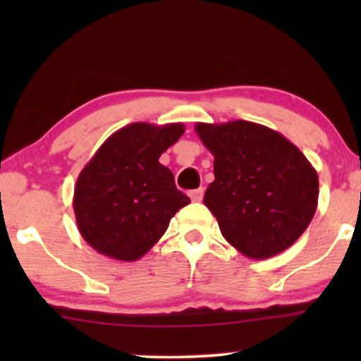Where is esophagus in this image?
<instances>
[{
  "instance_id": "34e87169",
  "label": "esophagus",
  "mask_w": 361,
  "mask_h": 361,
  "mask_svg": "<svg viewBox=\"0 0 361 361\" xmlns=\"http://www.w3.org/2000/svg\"><path fill=\"white\" fill-rule=\"evenodd\" d=\"M189 195H190V199L194 200V202H202V199H204V189H195V190H190L189 192Z\"/></svg>"
}]
</instances>
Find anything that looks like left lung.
I'll use <instances>...</instances> for the list:
<instances>
[{"mask_svg":"<svg viewBox=\"0 0 361 361\" xmlns=\"http://www.w3.org/2000/svg\"><path fill=\"white\" fill-rule=\"evenodd\" d=\"M195 131L215 157L204 204L224 238L251 259L288 250L317 210L319 177L307 157L258 123H197Z\"/></svg>","mask_w":361,"mask_h":361,"instance_id":"1","label":"left lung"}]
</instances>
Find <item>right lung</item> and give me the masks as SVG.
I'll list each match as a JSON object with an SVG mask.
<instances>
[{"mask_svg":"<svg viewBox=\"0 0 361 361\" xmlns=\"http://www.w3.org/2000/svg\"><path fill=\"white\" fill-rule=\"evenodd\" d=\"M184 130L182 123H131L98 147L73 192L78 231L93 250L118 261L140 259L190 204L159 162Z\"/></svg>","mask_w":361,"mask_h":361,"instance_id":"1","label":"right lung"}]
</instances>
